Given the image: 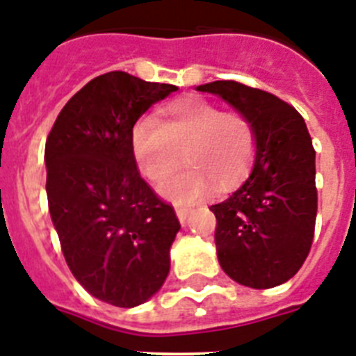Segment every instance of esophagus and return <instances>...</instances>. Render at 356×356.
<instances>
[{"label":"esophagus","instance_id":"34e87169","mask_svg":"<svg viewBox=\"0 0 356 356\" xmlns=\"http://www.w3.org/2000/svg\"><path fill=\"white\" fill-rule=\"evenodd\" d=\"M175 213H177V219L181 220V224H186L192 210H190V208H184V206H175Z\"/></svg>","mask_w":356,"mask_h":356}]
</instances>
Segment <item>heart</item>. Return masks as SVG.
<instances>
[{"mask_svg": "<svg viewBox=\"0 0 356 356\" xmlns=\"http://www.w3.org/2000/svg\"><path fill=\"white\" fill-rule=\"evenodd\" d=\"M181 150L190 166L166 179L161 192L190 204L213 183L226 188L246 175L255 159V127L244 113L222 112L219 104L195 95L170 104L161 122L152 115L136 122L132 154L146 179L163 181L181 163Z\"/></svg>", "mask_w": 356, "mask_h": 356, "instance_id": "heart-1", "label": "heart"}]
</instances>
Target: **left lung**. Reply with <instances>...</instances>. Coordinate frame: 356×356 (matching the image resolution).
<instances>
[{
	"instance_id": "obj_1",
	"label": "left lung",
	"mask_w": 356,
	"mask_h": 356,
	"mask_svg": "<svg viewBox=\"0 0 356 356\" xmlns=\"http://www.w3.org/2000/svg\"><path fill=\"white\" fill-rule=\"evenodd\" d=\"M197 90L219 95L257 134L248 179L226 201L210 206L220 268L248 288L284 284L306 261L315 232V150L306 122L273 94L241 83L213 81Z\"/></svg>"
}]
</instances>
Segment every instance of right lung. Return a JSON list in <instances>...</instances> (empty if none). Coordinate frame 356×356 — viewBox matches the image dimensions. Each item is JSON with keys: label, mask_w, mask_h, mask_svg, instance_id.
<instances>
[{"label": "right lung", "mask_w": 356, "mask_h": 356, "mask_svg": "<svg viewBox=\"0 0 356 356\" xmlns=\"http://www.w3.org/2000/svg\"><path fill=\"white\" fill-rule=\"evenodd\" d=\"M175 90L127 72L103 74L63 106L44 146L49 210L65 261L92 297L112 306L145 304L170 273L181 224L137 172L132 130Z\"/></svg>", "instance_id": "right-lung-1"}]
</instances>
